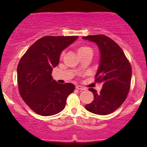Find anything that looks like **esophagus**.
Returning <instances> with one entry per match:
<instances>
[{
    "label": "esophagus",
    "mask_w": 147,
    "mask_h": 147,
    "mask_svg": "<svg viewBox=\"0 0 147 147\" xmlns=\"http://www.w3.org/2000/svg\"><path fill=\"white\" fill-rule=\"evenodd\" d=\"M76 88L78 89V90H86V88L85 87L82 86H76Z\"/></svg>",
    "instance_id": "obj_1"
}]
</instances>
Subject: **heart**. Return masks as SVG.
Segmentation results:
<instances>
[{
    "instance_id": "heart-1",
    "label": "heart",
    "mask_w": 147,
    "mask_h": 147,
    "mask_svg": "<svg viewBox=\"0 0 147 147\" xmlns=\"http://www.w3.org/2000/svg\"><path fill=\"white\" fill-rule=\"evenodd\" d=\"M90 50V49L87 46H80L77 48V54H78V55H81V54L84 53V52H86V51H88V50Z\"/></svg>"
}]
</instances>
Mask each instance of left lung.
I'll return each mask as SVG.
<instances>
[{"mask_svg":"<svg viewBox=\"0 0 147 147\" xmlns=\"http://www.w3.org/2000/svg\"><path fill=\"white\" fill-rule=\"evenodd\" d=\"M98 46L100 61L95 82L102 83L99 93L93 88L94 100L85 106L90 113L100 115L111 114L125 101L131 87L132 69L122 48L109 37L102 34L82 37Z\"/></svg>","mask_w":147,"mask_h":147,"instance_id":"1","label":"left lung"}]
</instances>
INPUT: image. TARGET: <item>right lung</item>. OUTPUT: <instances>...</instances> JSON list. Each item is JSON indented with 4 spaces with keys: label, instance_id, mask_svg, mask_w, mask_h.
I'll return each instance as SVG.
<instances>
[{
    "label": "right lung",
    "instance_id": "1",
    "mask_svg": "<svg viewBox=\"0 0 147 147\" xmlns=\"http://www.w3.org/2000/svg\"><path fill=\"white\" fill-rule=\"evenodd\" d=\"M78 36L42 37L33 43L21 57L17 67L20 95L30 109L42 116L63 111L68 96L75 90L70 83L60 84L52 79L62 51Z\"/></svg>",
    "mask_w": 147,
    "mask_h": 147
}]
</instances>
